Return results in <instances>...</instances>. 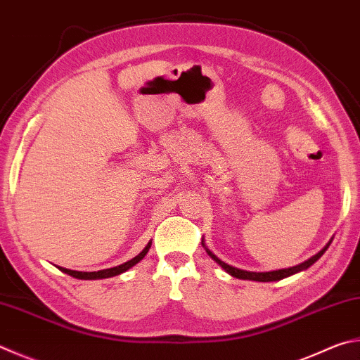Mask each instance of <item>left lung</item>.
<instances>
[{
    "mask_svg": "<svg viewBox=\"0 0 360 360\" xmlns=\"http://www.w3.org/2000/svg\"><path fill=\"white\" fill-rule=\"evenodd\" d=\"M332 239H334V238H332ZM332 239H330L329 243L326 244L316 255H313L311 258L304 261V263H300V264H297V266H292V267H286V269L269 271V272H253V271L239 269V267H234V266H231V264L225 263V261H221V259L217 257V255L212 253V250H209L207 245L205 244V239L201 240V245L205 247V250H206V253L209 255V257H211V258L215 261V263H217V264L221 267V269L230 274L231 277H236V278H240V280H253V282H277V280H282V278H286V277H290V276H294V274H297V272H302V271H305V269H309V267H310L313 263H316V261L323 257L324 252L328 250L330 243H332Z\"/></svg>",
    "mask_w": 360,
    "mask_h": 360,
    "instance_id": "obj_1",
    "label": "left lung"
}]
</instances>
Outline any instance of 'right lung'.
Listing matches in <instances>:
<instances>
[{"mask_svg":"<svg viewBox=\"0 0 360 360\" xmlns=\"http://www.w3.org/2000/svg\"><path fill=\"white\" fill-rule=\"evenodd\" d=\"M153 240H149L146 244V247L143 248V250L136 255L135 258L129 259L127 263H122L120 266H115V267H110V269H102V271H94V272H82V271H72V269H66V267H60V271L68 274V276L74 277V278H80V280H101V278H110V277H115V276H120V274L129 271L130 267H134L136 263H140V261L146 257V253L149 252V248H151Z\"/></svg>","mask_w":360,"mask_h":360,"instance_id":"obj_1","label":"right lung"}]
</instances>
